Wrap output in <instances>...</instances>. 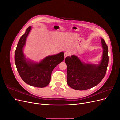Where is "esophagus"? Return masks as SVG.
<instances>
[{
  "mask_svg": "<svg viewBox=\"0 0 120 120\" xmlns=\"http://www.w3.org/2000/svg\"><path fill=\"white\" fill-rule=\"evenodd\" d=\"M68 55H69V54L68 52H65L64 53V58H66V57L68 56Z\"/></svg>",
  "mask_w": 120,
  "mask_h": 120,
  "instance_id": "34e87169",
  "label": "esophagus"
}]
</instances>
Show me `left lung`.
I'll list each match as a JSON object with an SVG mask.
<instances>
[{
  "label": "left lung",
  "mask_w": 120,
  "mask_h": 120,
  "mask_svg": "<svg viewBox=\"0 0 120 120\" xmlns=\"http://www.w3.org/2000/svg\"><path fill=\"white\" fill-rule=\"evenodd\" d=\"M103 52L99 64L86 63L75 55L65 59L67 66L68 85L76 90H86L95 86L101 82L106 73L109 62L108 48L101 38Z\"/></svg>",
  "instance_id": "obj_1"
}]
</instances>
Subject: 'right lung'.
I'll list each match as a JSON object with an SVG mask.
<instances>
[{
	"label": "right lung",
	"instance_id": "add662e5",
	"mask_svg": "<svg viewBox=\"0 0 120 120\" xmlns=\"http://www.w3.org/2000/svg\"><path fill=\"white\" fill-rule=\"evenodd\" d=\"M31 30V26H29L20 38L15 52L14 61L17 70L25 83L37 88H44L50 82L54 68L64 60V54L60 52L55 55L49 56L39 63L27 59L23 49Z\"/></svg>",
	"mask_w": 120,
	"mask_h": 120
}]
</instances>
